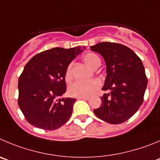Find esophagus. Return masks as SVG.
I'll return each instance as SVG.
<instances>
[{
	"label": "esophagus",
	"mask_w": 160,
	"mask_h": 160,
	"mask_svg": "<svg viewBox=\"0 0 160 160\" xmlns=\"http://www.w3.org/2000/svg\"><path fill=\"white\" fill-rule=\"evenodd\" d=\"M77 99H78V100H80V99H82V100H88L89 98L88 97H79Z\"/></svg>",
	"instance_id": "34e87169"
}]
</instances>
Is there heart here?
<instances>
[{
    "label": "heart",
    "mask_w": 160,
    "mask_h": 160,
    "mask_svg": "<svg viewBox=\"0 0 160 160\" xmlns=\"http://www.w3.org/2000/svg\"><path fill=\"white\" fill-rule=\"evenodd\" d=\"M83 62L87 64L89 67L95 68V67L100 65V59L96 54L93 53H88L85 54L83 58ZM65 78L66 81H69L72 79L71 65H69L65 71ZM100 81L98 80H91L88 81H81L77 80L74 83H71L68 86V92L72 97H88L92 95L95 91L98 90L100 87Z\"/></svg>",
    "instance_id": "obj_1"
}]
</instances>
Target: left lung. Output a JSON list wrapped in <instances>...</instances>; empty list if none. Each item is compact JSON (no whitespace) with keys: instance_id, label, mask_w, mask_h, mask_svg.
Here are the masks:
<instances>
[{"instance_id":"obj_1","label":"left lung","mask_w":160,"mask_h":160,"mask_svg":"<svg viewBox=\"0 0 160 160\" xmlns=\"http://www.w3.org/2000/svg\"><path fill=\"white\" fill-rule=\"evenodd\" d=\"M91 50L103 58L107 77L101 97L102 104L94 113L110 124H121L130 118L144 101L148 84L141 60L127 46L119 43H97Z\"/></svg>"}]
</instances>
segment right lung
<instances>
[{"label":"right lung","mask_w":160,"mask_h":160,"mask_svg":"<svg viewBox=\"0 0 160 160\" xmlns=\"http://www.w3.org/2000/svg\"><path fill=\"white\" fill-rule=\"evenodd\" d=\"M85 47L52 48L33 57L19 78L18 104L35 127L54 130L72 115L76 98H62L66 92L67 68Z\"/></svg>","instance_id":"right-lung-1"}]
</instances>
